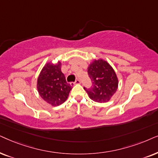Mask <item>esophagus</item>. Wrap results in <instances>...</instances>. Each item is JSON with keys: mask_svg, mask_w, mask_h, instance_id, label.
I'll use <instances>...</instances> for the list:
<instances>
[{"mask_svg": "<svg viewBox=\"0 0 158 158\" xmlns=\"http://www.w3.org/2000/svg\"><path fill=\"white\" fill-rule=\"evenodd\" d=\"M81 83V81L79 80V79H77V80H76L74 82H71V85H78V84H80Z\"/></svg>", "mask_w": 158, "mask_h": 158, "instance_id": "esophagus-1", "label": "esophagus"}]
</instances>
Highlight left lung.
Returning a JSON list of instances; mask_svg holds the SVG:
<instances>
[{
  "instance_id": "1",
  "label": "left lung",
  "mask_w": 158,
  "mask_h": 158,
  "mask_svg": "<svg viewBox=\"0 0 158 158\" xmlns=\"http://www.w3.org/2000/svg\"><path fill=\"white\" fill-rule=\"evenodd\" d=\"M87 72L92 86L84 89L89 98L100 103L108 102L118 86V77L112 66L102 59L94 60L88 67Z\"/></svg>"
}]
</instances>
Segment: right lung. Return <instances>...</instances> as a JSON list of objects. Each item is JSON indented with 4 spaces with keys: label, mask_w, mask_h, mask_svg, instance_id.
Listing matches in <instances>:
<instances>
[{
    "label": "right lung",
    "mask_w": 158,
    "mask_h": 158,
    "mask_svg": "<svg viewBox=\"0 0 158 158\" xmlns=\"http://www.w3.org/2000/svg\"><path fill=\"white\" fill-rule=\"evenodd\" d=\"M61 63H48L45 65L37 79V87L40 95L52 106L64 103L71 90L70 84L60 70Z\"/></svg>",
    "instance_id": "right-lung-1"
}]
</instances>
